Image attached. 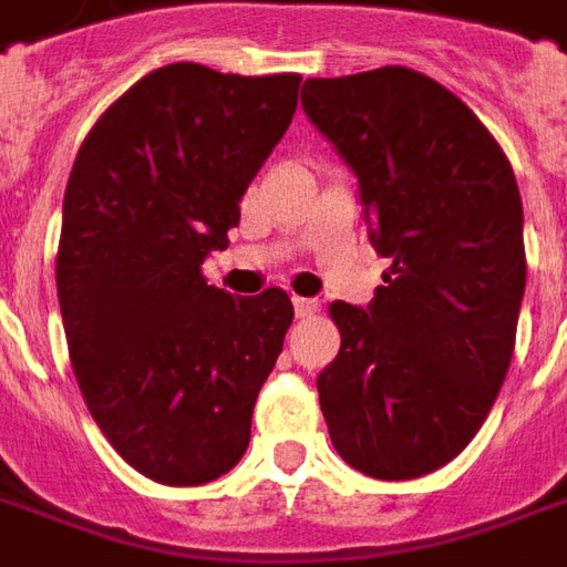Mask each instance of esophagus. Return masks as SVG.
Listing matches in <instances>:
<instances>
[{
    "label": "esophagus",
    "instance_id": "esophagus-1",
    "mask_svg": "<svg viewBox=\"0 0 567 567\" xmlns=\"http://www.w3.org/2000/svg\"><path fill=\"white\" fill-rule=\"evenodd\" d=\"M295 312L297 319H312L319 312V300H312V297H295Z\"/></svg>",
    "mask_w": 567,
    "mask_h": 567
}]
</instances>
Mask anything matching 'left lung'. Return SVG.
Listing matches in <instances>:
<instances>
[{"instance_id":"8db88e82","label":"left lung","mask_w":567,"mask_h":567,"mask_svg":"<svg viewBox=\"0 0 567 567\" xmlns=\"http://www.w3.org/2000/svg\"><path fill=\"white\" fill-rule=\"evenodd\" d=\"M300 101L359 177L371 245L393 260L368 310L328 307L340 352L316 380L324 423L352 470L421 478L473 442L516 350V174L476 113L417 70L307 79Z\"/></svg>"}]
</instances>
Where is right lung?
Masks as SVG:
<instances>
[{"mask_svg":"<svg viewBox=\"0 0 567 567\" xmlns=\"http://www.w3.org/2000/svg\"><path fill=\"white\" fill-rule=\"evenodd\" d=\"M297 89V73L159 66L106 106L66 181L58 300L73 374L106 442L162 485H205L243 461L295 319L282 288L233 297L202 260L239 227Z\"/></svg>","mask_w":567,"mask_h":567,"instance_id":"1","label":"right lung"}]
</instances>
